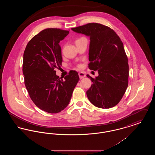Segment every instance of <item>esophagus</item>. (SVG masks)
Masks as SVG:
<instances>
[{
    "instance_id": "esophagus-1",
    "label": "esophagus",
    "mask_w": 155,
    "mask_h": 155,
    "mask_svg": "<svg viewBox=\"0 0 155 155\" xmlns=\"http://www.w3.org/2000/svg\"><path fill=\"white\" fill-rule=\"evenodd\" d=\"M78 75H79V77H80V79L84 78L86 76V75L84 74V73H82V72H80V73H78Z\"/></svg>"
}]
</instances>
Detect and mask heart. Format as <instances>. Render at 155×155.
Returning <instances> with one entry per match:
<instances>
[{"label": "heart", "instance_id": "heart-1", "mask_svg": "<svg viewBox=\"0 0 155 155\" xmlns=\"http://www.w3.org/2000/svg\"><path fill=\"white\" fill-rule=\"evenodd\" d=\"M81 38H80V39H81ZM78 39H77V40H78Z\"/></svg>", "mask_w": 155, "mask_h": 155}]
</instances>
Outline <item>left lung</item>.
<instances>
[{
  "instance_id": "8db88e82",
  "label": "left lung",
  "mask_w": 155,
  "mask_h": 155,
  "mask_svg": "<svg viewBox=\"0 0 155 155\" xmlns=\"http://www.w3.org/2000/svg\"><path fill=\"white\" fill-rule=\"evenodd\" d=\"M74 32L90 38L88 67L97 70L87 91L89 101L94 106L109 109L122 99L128 84L129 66L124 46L120 37L110 27L98 23L71 28Z\"/></svg>"
}]
</instances>
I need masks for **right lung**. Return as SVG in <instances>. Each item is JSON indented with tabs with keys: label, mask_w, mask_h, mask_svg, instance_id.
<instances>
[{
	"label": "right lung",
	"mask_w": 155,
	"mask_h": 155,
	"mask_svg": "<svg viewBox=\"0 0 155 155\" xmlns=\"http://www.w3.org/2000/svg\"><path fill=\"white\" fill-rule=\"evenodd\" d=\"M68 34V31L59 28L42 30L30 40L24 52L25 87L37 107L49 113H59L66 107L80 80L75 71H70L63 80L54 70L63 61L59 42Z\"/></svg>",
	"instance_id": "obj_1"
}]
</instances>
